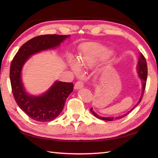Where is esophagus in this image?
I'll return each mask as SVG.
<instances>
[{
    "label": "esophagus",
    "instance_id": "34e87169",
    "mask_svg": "<svg viewBox=\"0 0 158 158\" xmlns=\"http://www.w3.org/2000/svg\"><path fill=\"white\" fill-rule=\"evenodd\" d=\"M83 87V83L81 81H77L75 84V86H74V88L75 89H79L82 88Z\"/></svg>",
    "mask_w": 158,
    "mask_h": 158
}]
</instances>
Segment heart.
<instances>
[{
  "label": "heart",
  "instance_id": "1",
  "mask_svg": "<svg viewBox=\"0 0 158 158\" xmlns=\"http://www.w3.org/2000/svg\"><path fill=\"white\" fill-rule=\"evenodd\" d=\"M111 56L112 53L106 51L101 45L96 43H85L81 49L78 60L70 58L69 65L74 73L79 75L81 67L83 69H92Z\"/></svg>",
  "mask_w": 158,
  "mask_h": 158
}]
</instances>
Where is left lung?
Listing matches in <instances>:
<instances>
[{"label": "left lung", "instance_id": "left-lung-1", "mask_svg": "<svg viewBox=\"0 0 158 158\" xmlns=\"http://www.w3.org/2000/svg\"><path fill=\"white\" fill-rule=\"evenodd\" d=\"M136 72L137 74H138V76L139 78L141 79V83H142V92H141V94H140V97L139 100V101L137 102V103L136 104V105L133 107V108L131 109L128 112H127L126 114H124V115H120V116H117V117H102V116H100L98 115V114H97L94 110L93 108L92 107L91 109H90V111L97 118H98L100 119H102V120H105V121H109V122H111V121H114V120H116V119H122V117H125L126 115H127V114L129 113H130L132 110L136 107L139 105V103L141 101V100L143 98V94L144 92H145V86H146V82H147V62H146V60L145 58V57L143 56V55L141 53H140V54L139 56V62H138V64L136 66Z\"/></svg>", "mask_w": 158, "mask_h": 158}]
</instances>
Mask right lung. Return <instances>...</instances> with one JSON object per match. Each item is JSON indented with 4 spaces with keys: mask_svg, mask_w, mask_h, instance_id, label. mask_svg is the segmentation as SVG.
Returning <instances> with one entry per match:
<instances>
[{
    "mask_svg": "<svg viewBox=\"0 0 158 158\" xmlns=\"http://www.w3.org/2000/svg\"><path fill=\"white\" fill-rule=\"evenodd\" d=\"M70 35H46L36 36L24 43L13 58L10 67V80L13 95L19 107L31 119L50 122L62 111L66 98L73 91V83L56 81L39 96L30 94L24 88L22 70L31 57L43 51L53 49Z\"/></svg>",
    "mask_w": 158,
    "mask_h": 158,
    "instance_id": "right-lung-1",
    "label": "right lung"
}]
</instances>
